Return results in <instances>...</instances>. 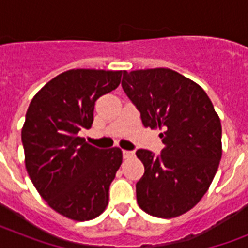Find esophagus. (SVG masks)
<instances>
[{
  "mask_svg": "<svg viewBox=\"0 0 248 248\" xmlns=\"http://www.w3.org/2000/svg\"><path fill=\"white\" fill-rule=\"evenodd\" d=\"M122 155H124V159H128V158H132L134 155H135V153L131 151H124L122 152Z\"/></svg>",
  "mask_w": 248,
  "mask_h": 248,
  "instance_id": "obj_1",
  "label": "esophagus"
}]
</instances>
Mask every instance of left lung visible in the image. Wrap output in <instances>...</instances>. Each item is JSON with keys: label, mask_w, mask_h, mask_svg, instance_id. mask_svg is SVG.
<instances>
[{"label": "left lung", "mask_w": 248, "mask_h": 248, "mask_svg": "<svg viewBox=\"0 0 248 248\" xmlns=\"http://www.w3.org/2000/svg\"><path fill=\"white\" fill-rule=\"evenodd\" d=\"M122 87L145 127L159 128L161 155L139 149L136 200L147 214L176 217L207 192L221 159V124L204 90L169 68L124 72Z\"/></svg>", "instance_id": "8db88e82"}]
</instances>
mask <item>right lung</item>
Listing matches in <instances>:
<instances>
[{"instance_id": "add662e5", "label": "right lung", "mask_w": 248, "mask_h": 248, "mask_svg": "<svg viewBox=\"0 0 248 248\" xmlns=\"http://www.w3.org/2000/svg\"><path fill=\"white\" fill-rule=\"evenodd\" d=\"M122 73L63 72L34 95L25 114V169L40 196L68 219H95L108 206L109 185L122 163V151L93 147L78 132L91 127L95 101L118 87Z\"/></svg>"}]
</instances>
